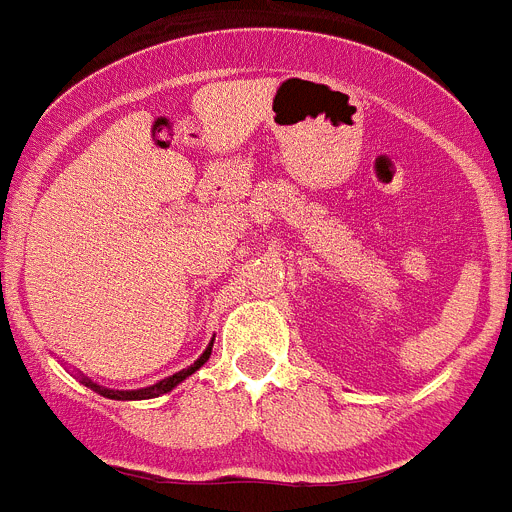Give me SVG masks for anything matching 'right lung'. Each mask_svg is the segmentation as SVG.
Returning <instances> with one entry per match:
<instances>
[{"label": "right lung", "instance_id": "add662e5", "mask_svg": "<svg viewBox=\"0 0 512 512\" xmlns=\"http://www.w3.org/2000/svg\"><path fill=\"white\" fill-rule=\"evenodd\" d=\"M210 349H213V343H210L208 349H205V354L200 356V359H197V362L192 364V367L182 369V372H176V375L166 377V380L156 382V385H150V388H143V390H111V388H103V385H96V382L85 380V377H83V382H85V385H88V388L96 390V393H101L103 398H111V401H145V398H158V395L174 390L176 385H179V382L187 380V377H190L192 372H197V369L203 367V364L208 362Z\"/></svg>", "mask_w": 512, "mask_h": 512}]
</instances>
